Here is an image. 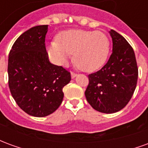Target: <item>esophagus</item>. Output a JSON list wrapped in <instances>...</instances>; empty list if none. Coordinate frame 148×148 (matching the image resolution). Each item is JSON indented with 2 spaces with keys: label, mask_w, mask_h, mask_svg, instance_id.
Wrapping results in <instances>:
<instances>
[{
  "label": "esophagus",
  "mask_w": 148,
  "mask_h": 148,
  "mask_svg": "<svg viewBox=\"0 0 148 148\" xmlns=\"http://www.w3.org/2000/svg\"><path fill=\"white\" fill-rule=\"evenodd\" d=\"M77 76V74L76 73H74V72H71V77L72 78H74V77H75Z\"/></svg>",
  "instance_id": "1"
}]
</instances>
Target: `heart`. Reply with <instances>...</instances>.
I'll return each instance as SVG.
<instances>
[{"mask_svg": "<svg viewBox=\"0 0 148 148\" xmlns=\"http://www.w3.org/2000/svg\"><path fill=\"white\" fill-rule=\"evenodd\" d=\"M110 50L109 37L102 32L81 29L64 31L58 41L50 43L48 55L54 63L67 65L71 55L77 67L85 71H94L106 62Z\"/></svg>", "mask_w": 148, "mask_h": 148, "instance_id": "b5f03b06", "label": "heart"}]
</instances>
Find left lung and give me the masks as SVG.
Segmentation results:
<instances>
[{
  "mask_svg": "<svg viewBox=\"0 0 148 148\" xmlns=\"http://www.w3.org/2000/svg\"><path fill=\"white\" fill-rule=\"evenodd\" d=\"M112 53L100 71L88 75L85 95L97 111L113 113L124 109L133 95L138 79V67L133 48L116 31L109 32Z\"/></svg>",
  "mask_w": 148,
  "mask_h": 148,
  "instance_id": "left-lung-1",
  "label": "left lung"
}]
</instances>
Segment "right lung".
<instances>
[{
    "instance_id": "add662e5",
    "label": "right lung",
    "mask_w": 148,
    "mask_h": 148,
    "mask_svg": "<svg viewBox=\"0 0 148 148\" xmlns=\"http://www.w3.org/2000/svg\"><path fill=\"white\" fill-rule=\"evenodd\" d=\"M47 25L30 28L15 41L8 55V86L18 106L26 113L42 117L58 109L62 88L71 73L51 64L45 46Z\"/></svg>"
}]
</instances>
